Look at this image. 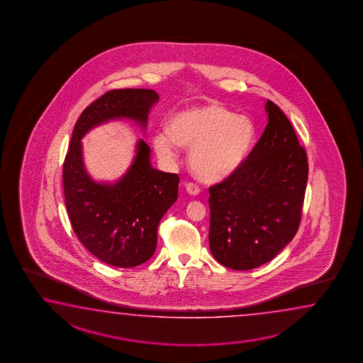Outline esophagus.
I'll return each mask as SVG.
<instances>
[{
	"mask_svg": "<svg viewBox=\"0 0 363 363\" xmlns=\"http://www.w3.org/2000/svg\"><path fill=\"white\" fill-rule=\"evenodd\" d=\"M185 191L189 193V194H192V196H197L199 192H201V188H199V185L194 184V183H186L185 184Z\"/></svg>",
	"mask_w": 363,
	"mask_h": 363,
	"instance_id": "34e87169",
	"label": "esophagus"
}]
</instances>
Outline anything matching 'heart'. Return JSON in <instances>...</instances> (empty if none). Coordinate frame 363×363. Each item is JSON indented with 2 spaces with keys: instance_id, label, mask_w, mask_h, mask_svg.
<instances>
[{
  "instance_id": "1",
  "label": "heart",
  "mask_w": 363,
  "mask_h": 363,
  "mask_svg": "<svg viewBox=\"0 0 363 363\" xmlns=\"http://www.w3.org/2000/svg\"><path fill=\"white\" fill-rule=\"evenodd\" d=\"M255 130L245 116H235L220 104H206L175 114L170 133L161 130L153 138L157 155L174 161L178 144L191 147L189 164L202 180L218 182L232 175L247 156Z\"/></svg>"
}]
</instances>
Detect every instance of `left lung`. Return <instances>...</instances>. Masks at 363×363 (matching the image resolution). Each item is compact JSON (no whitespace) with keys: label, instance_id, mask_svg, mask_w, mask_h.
I'll return each mask as SVG.
<instances>
[{"label":"left lung","instance_id":"left-lung-1","mask_svg":"<svg viewBox=\"0 0 363 363\" xmlns=\"http://www.w3.org/2000/svg\"><path fill=\"white\" fill-rule=\"evenodd\" d=\"M263 135L237 170L210 191L208 241L230 269L268 263L298 232L308 182V158L291 122L267 100Z\"/></svg>","mask_w":363,"mask_h":363}]
</instances>
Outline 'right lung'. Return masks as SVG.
Here are the masks:
<instances>
[{
  "instance_id": "1",
  "label": "right lung",
  "mask_w": 363,
  "mask_h": 363,
  "mask_svg": "<svg viewBox=\"0 0 363 363\" xmlns=\"http://www.w3.org/2000/svg\"><path fill=\"white\" fill-rule=\"evenodd\" d=\"M158 98L150 89H118L101 95L79 116L63 164L73 232L95 257L118 268L140 265L155 254L158 224L178 199L179 177L153 169L150 148L140 139L128 172L114 184L96 183L86 172L81 139L114 118H130L145 128Z\"/></svg>"
}]
</instances>
